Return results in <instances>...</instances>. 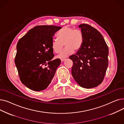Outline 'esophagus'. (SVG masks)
Instances as JSON below:
<instances>
[{
	"instance_id": "obj_1",
	"label": "esophagus",
	"mask_w": 124,
	"mask_h": 124,
	"mask_svg": "<svg viewBox=\"0 0 124 124\" xmlns=\"http://www.w3.org/2000/svg\"><path fill=\"white\" fill-rule=\"evenodd\" d=\"M65 60V59H61V61L62 62H64Z\"/></svg>"
}]
</instances>
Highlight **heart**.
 I'll return each instance as SVG.
<instances>
[{
  "label": "heart",
  "instance_id": "1",
  "mask_svg": "<svg viewBox=\"0 0 124 124\" xmlns=\"http://www.w3.org/2000/svg\"><path fill=\"white\" fill-rule=\"evenodd\" d=\"M58 39L52 41V48L56 53H59L65 48L57 57L60 59L66 58L73 53L75 51L79 50L83 45L84 36L82 31L79 29H74L68 26L62 28L57 34Z\"/></svg>",
  "mask_w": 124,
  "mask_h": 124
}]
</instances>
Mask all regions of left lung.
Segmentation results:
<instances>
[{"mask_svg": "<svg viewBox=\"0 0 124 124\" xmlns=\"http://www.w3.org/2000/svg\"><path fill=\"white\" fill-rule=\"evenodd\" d=\"M84 36L81 48L70 56L73 61L71 73L81 87L91 88L102 82L108 66V49L102 35L87 24H81Z\"/></svg>", "mask_w": 124, "mask_h": 124, "instance_id": "8db88e82", "label": "left lung"}]
</instances>
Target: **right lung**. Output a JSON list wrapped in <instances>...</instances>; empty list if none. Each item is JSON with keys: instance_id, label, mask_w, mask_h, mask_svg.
<instances>
[{"instance_id": "add662e5", "label": "right lung", "mask_w": 124, "mask_h": 124, "mask_svg": "<svg viewBox=\"0 0 124 124\" xmlns=\"http://www.w3.org/2000/svg\"><path fill=\"white\" fill-rule=\"evenodd\" d=\"M61 28L55 25L37 26L18 41L15 64L21 82L29 89L43 90L53 78L61 60H52L54 55L51 44L53 37Z\"/></svg>"}]
</instances>
